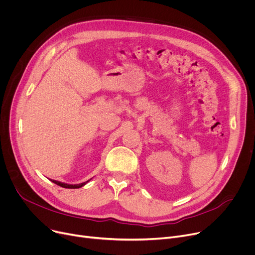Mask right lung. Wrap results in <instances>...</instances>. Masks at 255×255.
<instances>
[{"instance_id": "1", "label": "right lung", "mask_w": 255, "mask_h": 255, "mask_svg": "<svg viewBox=\"0 0 255 255\" xmlns=\"http://www.w3.org/2000/svg\"><path fill=\"white\" fill-rule=\"evenodd\" d=\"M90 181V180H89ZM89 181L87 182H84V183H80V184H76V185H70V184H66V183H62V182H59V181H56V180H52V182L63 187V188H68V189H75V188H80V187H83L84 185H86Z\"/></svg>"}]
</instances>
